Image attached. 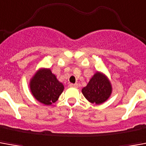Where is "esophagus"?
<instances>
[{
  "label": "esophagus",
  "instance_id": "1",
  "mask_svg": "<svg viewBox=\"0 0 146 146\" xmlns=\"http://www.w3.org/2000/svg\"><path fill=\"white\" fill-rule=\"evenodd\" d=\"M70 86L72 88H77L78 87V84H70Z\"/></svg>",
  "mask_w": 146,
  "mask_h": 146
}]
</instances>
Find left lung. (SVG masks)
Instances as JSON below:
<instances>
[{
	"instance_id": "8db88e82",
	"label": "left lung",
	"mask_w": 146,
	"mask_h": 146,
	"mask_svg": "<svg viewBox=\"0 0 146 146\" xmlns=\"http://www.w3.org/2000/svg\"><path fill=\"white\" fill-rule=\"evenodd\" d=\"M112 88L108 77L103 73H96L92 77L86 87L82 88V93L92 104H100L111 94Z\"/></svg>"
}]
</instances>
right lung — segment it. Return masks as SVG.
Wrapping results in <instances>:
<instances>
[{"label":"right lung","instance_id":"right-lung-1","mask_svg":"<svg viewBox=\"0 0 146 146\" xmlns=\"http://www.w3.org/2000/svg\"><path fill=\"white\" fill-rule=\"evenodd\" d=\"M30 88L37 100L45 105H50L58 100L63 92L64 85L57 80L50 70L41 69L32 77Z\"/></svg>","mask_w":146,"mask_h":146}]
</instances>
